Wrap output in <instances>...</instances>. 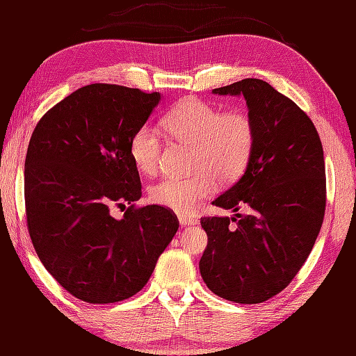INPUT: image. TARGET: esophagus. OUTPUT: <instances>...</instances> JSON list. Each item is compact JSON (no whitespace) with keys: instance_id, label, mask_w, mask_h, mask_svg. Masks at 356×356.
Wrapping results in <instances>:
<instances>
[{"instance_id":"esophagus-1","label":"esophagus","mask_w":356,"mask_h":356,"mask_svg":"<svg viewBox=\"0 0 356 356\" xmlns=\"http://www.w3.org/2000/svg\"><path fill=\"white\" fill-rule=\"evenodd\" d=\"M179 222L182 226H190V225L197 223V218L191 216H179Z\"/></svg>"}]
</instances>
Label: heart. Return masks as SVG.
Returning a JSON list of instances; mask_svg holds the SVG:
<instances>
[{"label":"heart","mask_w":356,"mask_h":356,"mask_svg":"<svg viewBox=\"0 0 356 356\" xmlns=\"http://www.w3.org/2000/svg\"><path fill=\"white\" fill-rule=\"evenodd\" d=\"M174 139L194 147L190 177H165L149 191L157 205L180 214L193 213L214 190V180L237 179L251 159L255 128L243 111H225L197 97L179 102L165 118ZM163 142L156 127L145 124L134 131L130 156L138 168L153 176L161 166Z\"/></svg>","instance_id":"b5f03b06"}]
</instances>
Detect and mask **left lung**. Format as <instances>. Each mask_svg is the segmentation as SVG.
Returning a JSON list of instances; mask_svg holds the SVG:
<instances>
[{
  "instance_id": "8db88e82",
  "label": "left lung",
  "mask_w": 356,
  "mask_h": 356,
  "mask_svg": "<svg viewBox=\"0 0 356 356\" xmlns=\"http://www.w3.org/2000/svg\"><path fill=\"white\" fill-rule=\"evenodd\" d=\"M213 93L245 96L255 142L243 176L213 202L249 213L200 218L208 236L200 274L218 297L263 303L292 282L318 237L326 211L323 145L311 118L268 82L248 78Z\"/></svg>"
}]
</instances>
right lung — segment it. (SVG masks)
<instances>
[{"label": "right lung", "mask_w": 356, "mask_h": 356, "mask_svg": "<svg viewBox=\"0 0 356 356\" xmlns=\"http://www.w3.org/2000/svg\"><path fill=\"white\" fill-rule=\"evenodd\" d=\"M161 101L116 84L78 88L36 124L24 168L27 229L51 277L86 303L138 293L179 229L161 205L136 207L142 185L130 140ZM130 207L118 221L111 206Z\"/></svg>", "instance_id": "obj_1"}]
</instances>
